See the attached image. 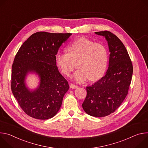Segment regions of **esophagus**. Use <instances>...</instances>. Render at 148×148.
<instances>
[{"label":"esophagus","instance_id":"34e87169","mask_svg":"<svg viewBox=\"0 0 148 148\" xmlns=\"http://www.w3.org/2000/svg\"><path fill=\"white\" fill-rule=\"evenodd\" d=\"M77 87H78L77 85H74V84H71L70 85V88H72V89H76V88H77Z\"/></svg>","mask_w":148,"mask_h":148}]
</instances>
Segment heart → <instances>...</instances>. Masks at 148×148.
<instances>
[{
  "label": "heart",
  "instance_id": "heart-1",
  "mask_svg": "<svg viewBox=\"0 0 148 148\" xmlns=\"http://www.w3.org/2000/svg\"><path fill=\"white\" fill-rule=\"evenodd\" d=\"M108 54L106 47L86 38H80L68 47V52H58L56 62L62 72L69 76L75 68H79L73 77L79 83L89 79L96 80L104 74L108 64Z\"/></svg>",
  "mask_w": 148,
  "mask_h": 148
}]
</instances>
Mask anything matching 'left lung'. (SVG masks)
Masks as SVG:
<instances>
[{
  "label": "left lung",
  "mask_w": 148,
  "mask_h": 148,
  "mask_svg": "<svg viewBox=\"0 0 148 148\" xmlns=\"http://www.w3.org/2000/svg\"><path fill=\"white\" fill-rule=\"evenodd\" d=\"M105 36L108 43L109 68L106 75L97 82L86 87L87 95L82 103L86 113L104 117L113 113L128 93L133 74V65L121 40L108 30L95 32Z\"/></svg>",
  "instance_id": "1"
}]
</instances>
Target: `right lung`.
I'll use <instances>...</instances> for the list:
<instances>
[{
  "label": "right lung",
  "instance_id": "right-lung-1",
  "mask_svg": "<svg viewBox=\"0 0 148 148\" xmlns=\"http://www.w3.org/2000/svg\"><path fill=\"white\" fill-rule=\"evenodd\" d=\"M71 35L70 33L36 32L23 43L14 57L12 66V92L22 109L32 118L50 119L60 108L69 85L58 71L56 55ZM29 71H36L41 77L40 86L32 92L24 82Z\"/></svg>",
  "mask_w": 148,
  "mask_h": 148
}]
</instances>
